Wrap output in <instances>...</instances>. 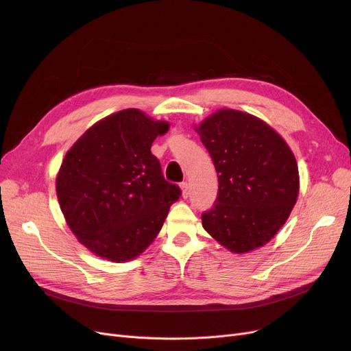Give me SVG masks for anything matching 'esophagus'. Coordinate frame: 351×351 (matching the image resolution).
<instances>
[{"instance_id":"obj_1","label":"esophagus","mask_w":351,"mask_h":351,"mask_svg":"<svg viewBox=\"0 0 351 351\" xmlns=\"http://www.w3.org/2000/svg\"><path fill=\"white\" fill-rule=\"evenodd\" d=\"M180 189H182V196L188 197L189 196V183L188 182H182L180 183Z\"/></svg>"}]
</instances>
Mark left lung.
<instances>
[{"instance_id": "1", "label": "left lung", "mask_w": 351, "mask_h": 351, "mask_svg": "<svg viewBox=\"0 0 351 351\" xmlns=\"http://www.w3.org/2000/svg\"><path fill=\"white\" fill-rule=\"evenodd\" d=\"M217 172V197L202 213L205 230L246 253L285 225L299 193V169L283 138L250 114L220 109L197 128Z\"/></svg>"}]
</instances>
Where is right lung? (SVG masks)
<instances>
[{
	"label": "right lung",
	"instance_id": "right-lung-1",
	"mask_svg": "<svg viewBox=\"0 0 351 351\" xmlns=\"http://www.w3.org/2000/svg\"><path fill=\"white\" fill-rule=\"evenodd\" d=\"M169 123L123 109L90 126L66 152L57 196L78 241L110 262L135 259L180 197L151 146Z\"/></svg>",
	"mask_w": 351,
	"mask_h": 351
}]
</instances>
